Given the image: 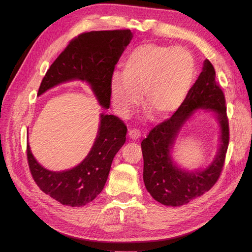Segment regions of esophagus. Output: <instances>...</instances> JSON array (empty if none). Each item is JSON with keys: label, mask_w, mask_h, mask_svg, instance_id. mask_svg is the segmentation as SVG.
Instances as JSON below:
<instances>
[{"label": "esophagus", "mask_w": 252, "mask_h": 252, "mask_svg": "<svg viewBox=\"0 0 252 252\" xmlns=\"http://www.w3.org/2000/svg\"><path fill=\"white\" fill-rule=\"evenodd\" d=\"M128 134H129V136H130V139H132V140H138V139L141 138V135H142L141 131L139 130L138 128L130 129V130H129V132H128Z\"/></svg>", "instance_id": "obj_1"}]
</instances>
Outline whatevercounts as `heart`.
I'll return each instance as SVG.
<instances>
[{"mask_svg":"<svg viewBox=\"0 0 252 252\" xmlns=\"http://www.w3.org/2000/svg\"><path fill=\"white\" fill-rule=\"evenodd\" d=\"M195 61L182 47L146 43L134 47L123 63V75L114 73L111 96L114 108L127 116L140 103L152 116L164 119L184 104L195 79Z\"/></svg>","mask_w":252,"mask_h":252,"instance_id":"1","label":"heart"}]
</instances>
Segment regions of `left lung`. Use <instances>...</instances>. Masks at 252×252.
<instances>
[{"label":"left lung","mask_w":252,"mask_h":252,"mask_svg":"<svg viewBox=\"0 0 252 252\" xmlns=\"http://www.w3.org/2000/svg\"><path fill=\"white\" fill-rule=\"evenodd\" d=\"M197 109L217 113L221 128L220 149L214 162L204 171L185 172L172 162L170 150L185 122ZM229 144L226 101L223 90L216 82V70L205 60L203 71L189 91L181 108L172 117L149 131L142 143L145 186L156 201L166 206H182L203 195L215 186L223 170Z\"/></svg>","instance_id":"left-lung-1"}]
</instances>
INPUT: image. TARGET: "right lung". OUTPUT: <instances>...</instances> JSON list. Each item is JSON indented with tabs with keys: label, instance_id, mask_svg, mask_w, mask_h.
Wrapping results in <instances>:
<instances>
[{
	"label": "right lung",
	"instance_id": "right-lung-1",
	"mask_svg": "<svg viewBox=\"0 0 252 252\" xmlns=\"http://www.w3.org/2000/svg\"><path fill=\"white\" fill-rule=\"evenodd\" d=\"M131 39L129 29L90 32L75 36L49 67L37 94L61 83L85 81L100 105L109 108L114 66ZM126 133L123 121L113 114L102 113L95 142L81 164L66 171L47 170L36 162L27 145L30 173L44 193L63 205L81 207L101 193L112 159L126 141Z\"/></svg>",
	"mask_w": 252,
	"mask_h": 252
}]
</instances>
